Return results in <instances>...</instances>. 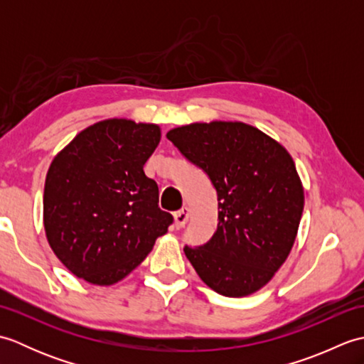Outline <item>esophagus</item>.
Returning <instances> with one entry per match:
<instances>
[{"mask_svg": "<svg viewBox=\"0 0 364 364\" xmlns=\"http://www.w3.org/2000/svg\"><path fill=\"white\" fill-rule=\"evenodd\" d=\"M175 227L176 228H183L184 225H186V222L189 219V208L188 206H183L181 210H178L175 214Z\"/></svg>", "mask_w": 364, "mask_h": 364, "instance_id": "1", "label": "esophagus"}]
</instances>
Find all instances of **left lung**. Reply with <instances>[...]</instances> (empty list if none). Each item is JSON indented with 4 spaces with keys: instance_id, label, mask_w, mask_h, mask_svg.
Here are the masks:
<instances>
[{
    "instance_id": "obj_1",
    "label": "left lung",
    "mask_w": 364,
    "mask_h": 364,
    "mask_svg": "<svg viewBox=\"0 0 364 364\" xmlns=\"http://www.w3.org/2000/svg\"><path fill=\"white\" fill-rule=\"evenodd\" d=\"M167 139L218 191V230L206 244L184 247L191 264L222 296L257 292L288 258L304 213L291 154L242 122L191 123Z\"/></svg>"
}]
</instances>
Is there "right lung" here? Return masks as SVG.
<instances>
[{
  "mask_svg": "<svg viewBox=\"0 0 364 364\" xmlns=\"http://www.w3.org/2000/svg\"><path fill=\"white\" fill-rule=\"evenodd\" d=\"M161 141L153 123L98 122L56 154L43 192L48 244L73 275L109 286L125 278L173 222L144 164Z\"/></svg>",
  "mask_w": 364,
  "mask_h": 364,
  "instance_id": "obj_1",
  "label": "right lung"
}]
</instances>
